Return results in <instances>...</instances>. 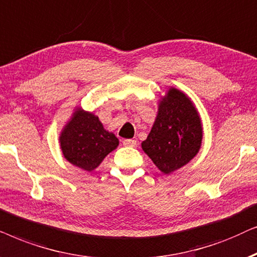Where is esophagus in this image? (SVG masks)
<instances>
[{
    "mask_svg": "<svg viewBox=\"0 0 257 257\" xmlns=\"http://www.w3.org/2000/svg\"><path fill=\"white\" fill-rule=\"evenodd\" d=\"M123 146H125V147H135L136 146V141H135V140H132V139L124 140V141H123Z\"/></svg>",
    "mask_w": 257,
    "mask_h": 257,
    "instance_id": "1",
    "label": "esophagus"
}]
</instances>
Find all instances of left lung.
<instances>
[{"instance_id":"1","label":"left lung","mask_w":257,"mask_h":257,"mask_svg":"<svg viewBox=\"0 0 257 257\" xmlns=\"http://www.w3.org/2000/svg\"><path fill=\"white\" fill-rule=\"evenodd\" d=\"M202 139V121L194 102L170 87L159 100L152 131L141 146L157 169L169 175L197 155Z\"/></svg>"}]
</instances>
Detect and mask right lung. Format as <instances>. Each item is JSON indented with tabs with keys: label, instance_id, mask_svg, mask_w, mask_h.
Masks as SVG:
<instances>
[{
	"label": "right lung",
	"instance_id": "1",
	"mask_svg": "<svg viewBox=\"0 0 257 257\" xmlns=\"http://www.w3.org/2000/svg\"><path fill=\"white\" fill-rule=\"evenodd\" d=\"M59 142L68 162L85 172H93L118 146L114 133L105 131L94 112L76 105L60 133Z\"/></svg>",
	"mask_w": 257,
	"mask_h": 257
}]
</instances>
